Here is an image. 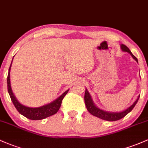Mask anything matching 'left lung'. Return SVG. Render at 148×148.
<instances>
[{"mask_svg":"<svg viewBox=\"0 0 148 148\" xmlns=\"http://www.w3.org/2000/svg\"><path fill=\"white\" fill-rule=\"evenodd\" d=\"M121 47L122 50L123 51L128 52L132 56L133 58L136 60V61L138 62V59L133 53H131L130 49L126 47V46L124 45V44H121ZM140 97H138V98L136 99V101L133 103L132 105L128 107V109H125V111L121 112H105V111H103L101 109H99V108L97 107L94 104L92 100L91 99V97H90V94H89L88 91L86 90H85V105H86L87 109L89 112L91 114H92L93 116H95L98 117V118L103 119V120L105 121H117L119 120V119L123 118L125 116H126L127 114H128L130 112H131L132 109L134 108V106H136V104H137L138 99H139Z\"/></svg>","mask_w":148,"mask_h":148,"instance_id":"obj_1","label":"left lung"}]
</instances>
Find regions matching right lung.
<instances>
[{
	"instance_id": "1",
	"label": "right lung",
	"mask_w": 148,
	"mask_h": 148,
	"mask_svg": "<svg viewBox=\"0 0 148 148\" xmlns=\"http://www.w3.org/2000/svg\"><path fill=\"white\" fill-rule=\"evenodd\" d=\"M11 64L10 68H9V72L7 77L8 91L10 99L12 100L14 106H15L18 112L21 114L22 115H23L24 116L26 117V118L31 119V120H42V119L47 118V117L53 115L56 113H57V112L59 110L60 107H61L62 100L64 98V97L66 96V94L68 93V90L65 92L63 95H61V96H60L58 99H56L53 102L46 104L44 106H40V107L30 108L24 106L23 104H20V103H19V101H17L16 98L14 96L12 90H11L10 81V71Z\"/></svg>"
}]
</instances>
